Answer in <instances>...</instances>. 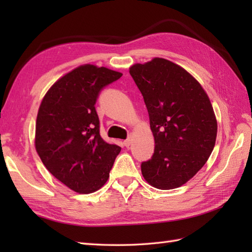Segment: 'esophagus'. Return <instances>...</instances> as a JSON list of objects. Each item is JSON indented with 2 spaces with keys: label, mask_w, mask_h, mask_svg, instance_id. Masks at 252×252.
I'll return each instance as SVG.
<instances>
[{
  "label": "esophagus",
  "mask_w": 252,
  "mask_h": 252,
  "mask_svg": "<svg viewBox=\"0 0 252 252\" xmlns=\"http://www.w3.org/2000/svg\"><path fill=\"white\" fill-rule=\"evenodd\" d=\"M131 143H132V140L129 137V138H126V141H123V145H125L126 147H129L131 145Z\"/></svg>",
  "instance_id": "obj_1"
}]
</instances>
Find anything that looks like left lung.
<instances>
[{
	"label": "left lung",
	"mask_w": 252,
	"mask_h": 252,
	"mask_svg": "<svg viewBox=\"0 0 252 252\" xmlns=\"http://www.w3.org/2000/svg\"><path fill=\"white\" fill-rule=\"evenodd\" d=\"M130 74L143 95L155 137L154 154L142 162V174L156 189H176L205 165L215 147L218 125L210 99L191 74L163 58L136 63Z\"/></svg>",
	"instance_id": "1"
}]
</instances>
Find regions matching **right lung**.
<instances>
[{"mask_svg": "<svg viewBox=\"0 0 252 252\" xmlns=\"http://www.w3.org/2000/svg\"><path fill=\"white\" fill-rule=\"evenodd\" d=\"M121 76L105 67L80 66L54 83L40 105L36 152L58 181L80 194L106 183L121 151L101 138L95 109L100 91Z\"/></svg>", "mask_w": 252, "mask_h": 252, "instance_id": "right-lung-1", "label": "right lung"}]
</instances>
